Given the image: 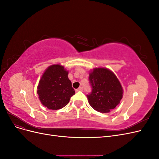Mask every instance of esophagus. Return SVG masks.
Segmentation results:
<instances>
[{
	"mask_svg": "<svg viewBox=\"0 0 159 159\" xmlns=\"http://www.w3.org/2000/svg\"><path fill=\"white\" fill-rule=\"evenodd\" d=\"M75 91H83V88L82 87H80L79 88L75 89Z\"/></svg>",
	"mask_w": 159,
	"mask_h": 159,
	"instance_id": "34e87169",
	"label": "esophagus"
}]
</instances>
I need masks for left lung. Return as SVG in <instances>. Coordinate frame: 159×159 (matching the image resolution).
<instances>
[{"mask_svg": "<svg viewBox=\"0 0 159 159\" xmlns=\"http://www.w3.org/2000/svg\"><path fill=\"white\" fill-rule=\"evenodd\" d=\"M91 92L87 95L89 105L101 113H109L123 98V90L114 73L107 68H94L89 73Z\"/></svg>", "mask_w": 159, "mask_h": 159, "instance_id": "8db88e82", "label": "left lung"}]
</instances>
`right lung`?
<instances>
[{"label": "right lung", "instance_id": "right-lung-1", "mask_svg": "<svg viewBox=\"0 0 159 159\" xmlns=\"http://www.w3.org/2000/svg\"><path fill=\"white\" fill-rule=\"evenodd\" d=\"M68 75V71L60 64L50 66L46 70L37 90L38 98L44 106L49 109L57 110L69 103L75 91Z\"/></svg>", "mask_w": 159, "mask_h": 159}]
</instances>
